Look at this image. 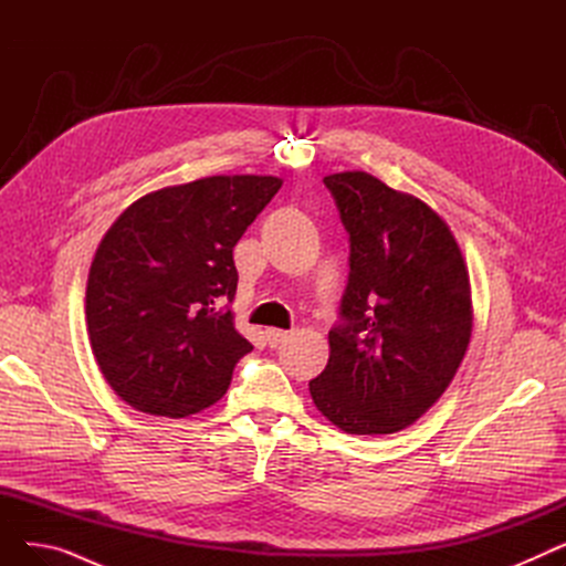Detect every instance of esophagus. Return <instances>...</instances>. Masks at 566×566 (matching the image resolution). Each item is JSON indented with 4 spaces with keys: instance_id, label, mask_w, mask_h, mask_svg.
Returning a JSON list of instances; mask_svg holds the SVG:
<instances>
[{
    "instance_id": "esophagus-1",
    "label": "esophagus",
    "mask_w": 566,
    "mask_h": 566,
    "mask_svg": "<svg viewBox=\"0 0 566 566\" xmlns=\"http://www.w3.org/2000/svg\"><path fill=\"white\" fill-rule=\"evenodd\" d=\"M291 337L289 331H277V328H268L265 331V339L271 344V348H277L282 342H286Z\"/></svg>"
}]
</instances>
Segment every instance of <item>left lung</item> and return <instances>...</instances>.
Masks as SVG:
<instances>
[{
    "instance_id": "obj_1",
    "label": "left lung",
    "mask_w": 566,
    "mask_h": 566,
    "mask_svg": "<svg viewBox=\"0 0 566 566\" xmlns=\"http://www.w3.org/2000/svg\"><path fill=\"white\" fill-rule=\"evenodd\" d=\"M348 231V284L316 408L355 436L395 433L450 388L472 335L470 277L444 220L367 171L323 178Z\"/></svg>"
}]
</instances>
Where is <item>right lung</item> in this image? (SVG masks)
Masks as SVG:
<instances>
[{"label":"right lung","instance_id":"obj_1","mask_svg":"<svg viewBox=\"0 0 566 566\" xmlns=\"http://www.w3.org/2000/svg\"><path fill=\"white\" fill-rule=\"evenodd\" d=\"M282 188L208 176L148 192L107 229L86 282V331L109 388L135 410L188 418L224 397L252 344L233 328V248Z\"/></svg>","mask_w":566,"mask_h":566}]
</instances>
